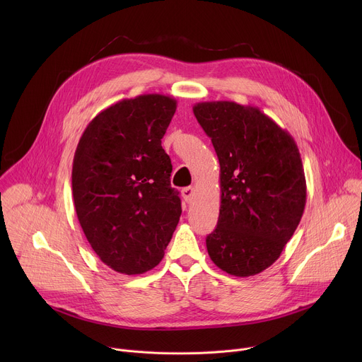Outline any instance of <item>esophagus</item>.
I'll return each mask as SVG.
<instances>
[{"label": "esophagus", "instance_id": "34e87169", "mask_svg": "<svg viewBox=\"0 0 362 362\" xmlns=\"http://www.w3.org/2000/svg\"><path fill=\"white\" fill-rule=\"evenodd\" d=\"M182 196H183V199H185L187 203H190V202L193 200V197H194V187H192V186L185 187V189L182 190Z\"/></svg>", "mask_w": 362, "mask_h": 362}]
</instances>
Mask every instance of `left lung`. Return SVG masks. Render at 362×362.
<instances>
[{"label": "left lung", "mask_w": 362, "mask_h": 362, "mask_svg": "<svg viewBox=\"0 0 362 362\" xmlns=\"http://www.w3.org/2000/svg\"><path fill=\"white\" fill-rule=\"evenodd\" d=\"M221 165V209L206 238L214 264L253 276L281 256L303 215L306 180L293 137L257 107L235 101L196 103Z\"/></svg>", "instance_id": "obj_1"}]
</instances>
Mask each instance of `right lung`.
I'll return each instance as SVG.
<instances>
[{"mask_svg": "<svg viewBox=\"0 0 362 362\" xmlns=\"http://www.w3.org/2000/svg\"><path fill=\"white\" fill-rule=\"evenodd\" d=\"M177 101L165 94L120 100L83 132L73 160L74 208L101 262L144 274L165 256L182 215L162 139Z\"/></svg>", "mask_w": 362, "mask_h": 362, "instance_id": "add662e5", "label": "right lung"}]
</instances>
